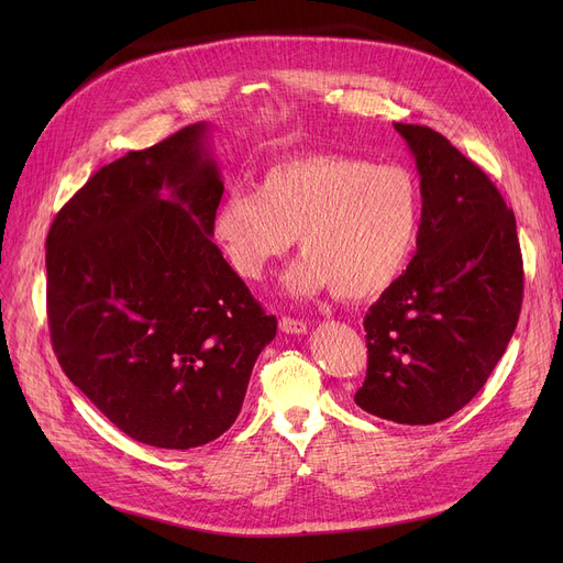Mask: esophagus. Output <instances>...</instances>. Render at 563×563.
<instances>
[{
  "label": "esophagus",
  "instance_id": "1",
  "mask_svg": "<svg viewBox=\"0 0 563 563\" xmlns=\"http://www.w3.org/2000/svg\"><path fill=\"white\" fill-rule=\"evenodd\" d=\"M280 331L287 335H303L308 331V323L301 319H294V317H283L280 319Z\"/></svg>",
  "mask_w": 563,
  "mask_h": 563
}]
</instances>
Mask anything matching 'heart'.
<instances>
[{
	"label": "heart",
	"mask_w": 563,
	"mask_h": 563,
	"mask_svg": "<svg viewBox=\"0 0 563 563\" xmlns=\"http://www.w3.org/2000/svg\"><path fill=\"white\" fill-rule=\"evenodd\" d=\"M422 219L418 175L401 164L321 153L266 166L255 191H230L212 230L230 269L260 280L283 257L294 234L303 257L287 289L363 301L388 289L416 246Z\"/></svg>",
	"instance_id": "b5f03b06"
}]
</instances>
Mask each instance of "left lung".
Masks as SVG:
<instances>
[{
  "label": "left lung",
  "mask_w": 563,
  "mask_h": 563,
  "mask_svg": "<svg viewBox=\"0 0 563 563\" xmlns=\"http://www.w3.org/2000/svg\"><path fill=\"white\" fill-rule=\"evenodd\" d=\"M422 187L418 251L363 327L356 404L397 424H433L475 397L516 331L522 253L490 177L431 128L395 123Z\"/></svg>",
  "instance_id": "left-lung-1"
}]
</instances>
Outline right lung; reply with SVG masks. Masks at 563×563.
Instances as JSON below:
<instances>
[{"label": "right lung", "mask_w": 563, "mask_h": 563, "mask_svg": "<svg viewBox=\"0 0 563 563\" xmlns=\"http://www.w3.org/2000/svg\"><path fill=\"white\" fill-rule=\"evenodd\" d=\"M205 134L196 123L102 166L45 242L58 365L109 422L162 450L228 431L276 338L212 242L223 183Z\"/></svg>", "instance_id": "obj_1"}]
</instances>
